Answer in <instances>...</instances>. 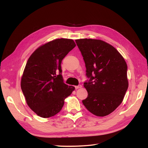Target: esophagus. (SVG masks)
Masks as SVG:
<instances>
[{"label":"esophagus","mask_w":148,"mask_h":148,"mask_svg":"<svg viewBox=\"0 0 148 148\" xmlns=\"http://www.w3.org/2000/svg\"><path fill=\"white\" fill-rule=\"evenodd\" d=\"M75 89H79V88H82V86L81 84H79V85H78V86H75Z\"/></svg>","instance_id":"esophagus-1"}]
</instances>
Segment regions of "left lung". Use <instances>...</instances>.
Listing matches in <instances>:
<instances>
[{
	"instance_id": "obj_1",
	"label": "left lung",
	"mask_w": 148,
	"mask_h": 148,
	"mask_svg": "<svg viewBox=\"0 0 148 148\" xmlns=\"http://www.w3.org/2000/svg\"><path fill=\"white\" fill-rule=\"evenodd\" d=\"M75 42L89 78L84 83L88 95L83 104L96 116L109 115L122 103L127 91L126 62L117 49L101 40L80 39Z\"/></svg>"
}]
</instances>
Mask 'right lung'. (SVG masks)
I'll return each instance as SVG.
<instances>
[{"instance_id": "1", "label": "right lung", "mask_w": 148, "mask_h": 148, "mask_svg": "<svg viewBox=\"0 0 148 148\" xmlns=\"http://www.w3.org/2000/svg\"><path fill=\"white\" fill-rule=\"evenodd\" d=\"M75 46L72 39H57L38 47L28 59L21 88L27 104L39 117L59 113L65 98L75 90L64 83L61 63Z\"/></svg>"}]
</instances>
